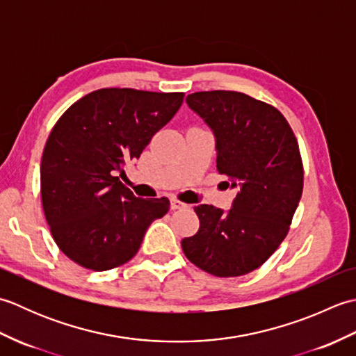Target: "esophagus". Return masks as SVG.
Masks as SVG:
<instances>
[{
  "label": "esophagus",
  "instance_id": "34e87169",
  "mask_svg": "<svg viewBox=\"0 0 356 356\" xmlns=\"http://www.w3.org/2000/svg\"><path fill=\"white\" fill-rule=\"evenodd\" d=\"M185 207H186V203L180 202V200L176 199V197L171 199V209H182V208H185Z\"/></svg>",
  "mask_w": 356,
  "mask_h": 356
}]
</instances>
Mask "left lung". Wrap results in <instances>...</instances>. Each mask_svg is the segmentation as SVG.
Returning a JSON list of instances; mask_svg holds the SVG:
<instances>
[{
  "label": "left lung",
  "mask_w": 356,
  "mask_h": 356,
  "mask_svg": "<svg viewBox=\"0 0 356 356\" xmlns=\"http://www.w3.org/2000/svg\"><path fill=\"white\" fill-rule=\"evenodd\" d=\"M186 104L213 130L217 170L237 195L229 211L199 205L200 228L182 240L186 259L216 277L260 268L284 240L303 193L298 142L272 105L238 92H197Z\"/></svg>",
  "instance_id": "8db88e82"
}]
</instances>
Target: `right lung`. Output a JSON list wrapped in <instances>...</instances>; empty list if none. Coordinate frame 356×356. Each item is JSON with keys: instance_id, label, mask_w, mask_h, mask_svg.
Returning <instances> with one entry per match:
<instances>
[{"instance_id": "right-lung-1", "label": "right lung", "mask_w": 356, "mask_h": 356, "mask_svg": "<svg viewBox=\"0 0 356 356\" xmlns=\"http://www.w3.org/2000/svg\"><path fill=\"white\" fill-rule=\"evenodd\" d=\"M184 93L101 88L59 118L44 147L41 199L53 240L74 263L108 270L138 254L148 226L170 200L142 199L119 182L170 122Z\"/></svg>"}]
</instances>
